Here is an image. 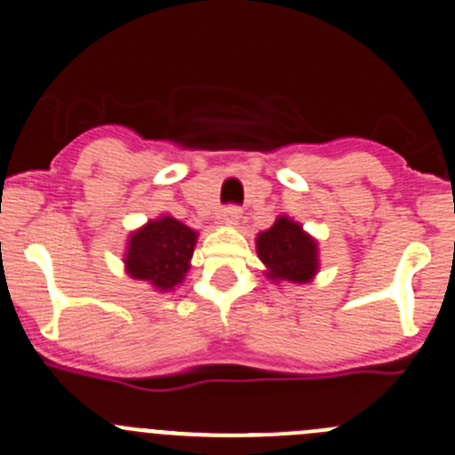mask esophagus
<instances>
[{"mask_svg": "<svg viewBox=\"0 0 455 455\" xmlns=\"http://www.w3.org/2000/svg\"><path fill=\"white\" fill-rule=\"evenodd\" d=\"M220 220H222L224 224H237L242 220V209L240 206H224L222 211H220Z\"/></svg>", "mask_w": 455, "mask_h": 455, "instance_id": "34e87169", "label": "esophagus"}]
</instances>
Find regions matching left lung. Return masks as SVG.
<instances>
[{"mask_svg":"<svg viewBox=\"0 0 455 455\" xmlns=\"http://www.w3.org/2000/svg\"><path fill=\"white\" fill-rule=\"evenodd\" d=\"M255 244L266 266V277L273 282L308 283L319 270L316 242L288 215H279L268 231L257 235Z\"/></svg>","mask_w":455,"mask_h":455,"instance_id":"1","label":"left lung"}]
</instances>
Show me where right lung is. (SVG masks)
Listing matches in <instances>:
<instances>
[{"label": "right lung", "mask_w": 455, "mask_h": 455, "mask_svg": "<svg viewBox=\"0 0 455 455\" xmlns=\"http://www.w3.org/2000/svg\"><path fill=\"white\" fill-rule=\"evenodd\" d=\"M196 240L198 233L172 215L149 220L127 242L123 259L127 275L151 283L156 291H173L189 270Z\"/></svg>", "instance_id": "right-lung-1"}]
</instances>
